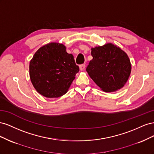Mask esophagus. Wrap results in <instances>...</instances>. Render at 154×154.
Returning a JSON list of instances; mask_svg holds the SVG:
<instances>
[{"mask_svg": "<svg viewBox=\"0 0 154 154\" xmlns=\"http://www.w3.org/2000/svg\"><path fill=\"white\" fill-rule=\"evenodd\" d=\"M85 68V64H82L80 66V71H83Z\"/></svg>", "mask_w": 154, "mask_h": 154, "instance_id": "esophagus-1", "label": "esophagus"}]
</instances>
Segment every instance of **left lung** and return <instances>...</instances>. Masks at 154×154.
Here are the masks:
<instances>
[{
    "instance_id": "obj_1",
    "label": "left lung",
    "mask_w": 154,
    "mask_h": 154,
    "mask_svg": "<svg viewBox=\"0 0 154 154\" xmlns=\"http://www.w3.org/2000/svg\"><path fill=\"white\" fill-rule=\"evenodd\" d=\"M91 55L86 71L96 85L105 92L122 88L131 72L127 54L116 45L106 44L92 48Z\"/></svg>"
}]
</instances>
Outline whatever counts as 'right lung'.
<instances>
[{
  "instance_id": "add662e5",
  "label": "right lung",
  "mask_w": 154,
  "mask_h": 154,
  "mask_svg": "<svg viewBox=\"0 0 154 154\" xmlns=\"http://www.w3.org/2000/svg\"><path fill=\"white\" fill-rule=\"evenodd\" d=\"M79 71L72 54L63 44L50 43L40 48L29 64V76L36 91L46 97H58L67 92Z\"/></svg>"
}]
</instances>
